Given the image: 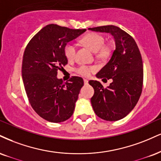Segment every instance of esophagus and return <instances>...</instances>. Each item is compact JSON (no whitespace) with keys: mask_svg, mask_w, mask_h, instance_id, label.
Segmentation results:
<instances>
[{"mask_svg":"<svg viewBox=\"0 0 161 161\" xmlns=\"http://www.w3.org/2000/svg\"><path fill=\"white\" fill-rule=\"evenodd\" d=\"M84 84L85 85H88V79H84Z\"/></svg>","mask_w":161,"mask_h":161,"instance_id":"esophagus-1","label":"esophagus"}]
</instances>
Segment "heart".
Here are the masks:
<instances>
[{"mask_svg": "<svg viewBox=\"0 0 161 161\" xmlns=\"http://www.w3.org/2000/svg\"><path fill=\"white\" fill-rule=\"evenodd\" d=\"M82 42L91 51L97 53L98 58L105 59L109 55V48L104 46L105 39L103 36L97 33H90L86 34L82 39ZM76 48L73 43H67L64 47V55L68 60H73L75 55ZM94 70V67H90L88 66H80L76 69V72L83 76H88Z\"/></svg>", "mask_w": 161, "mask_h": 161, "instance_id": "heart-1", "label": "heart"}]
</instances>
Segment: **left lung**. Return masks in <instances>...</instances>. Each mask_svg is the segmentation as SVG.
<instances>
[{"label": "left lung", "instance_id": "left-lung-1", "mask_svg": "<svg viewBox=\"0 0 161 161\" xmlns=\"http://www.w3.org/2000/svg\"><path fill=\"white\" fill-rule=\"evenodd\" d=\"M88 30L108 33L115 40V49L111 58L96 75L98 79H112V83L106 88L98 81L91 80L89 84L94 89L91 103L96 115L106 121H118L132 111L142 93L143 64L140 52L132 36L119 27L105 25Z\"/></svg>", "mask_w": 161, "mask_h": 161}]
</instances>
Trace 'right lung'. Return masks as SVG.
<instances>
[{
  "mask_svg": "<svg viewBox=\"0 0 161 161\" xmlns=\"http://www.w3.org/2000/svg\"><path fill=\"white\" fill-rule=\"evenodd\" d=\"M86 31L51 24L33 37L25 50L22 80L29 102L40 117L59 123L71 117L84 86L81 77L73 76L68 82L57 77L58 70L67 64L64 47Z\"/></svg>",
  "mask_w": 161,
  "mask_h": 161,
  "instance_id": "right-lung-1",
  "label": "right lung"
}]
</instances>
